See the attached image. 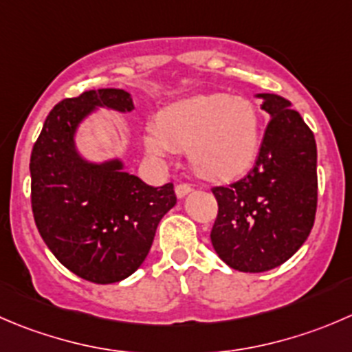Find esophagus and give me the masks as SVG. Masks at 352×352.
Segmentation results:
<instances>
[{"label": "esophagus", "instance_id": "obj_1", "mask_svg": "<svg viewBox=\"0 0 352 352\" xmlns=\"http://www.w3.org/2000/svg\"><path fill=\"white\" fill-rule=\"evenodd\" d=\"M190 190H192V186H190V184H187V182L177 184V187H175V194H177V197H184V196H187V194H189Z\"/></svg>", "mask_w": 352, "mask_h": 352}]
</instances>
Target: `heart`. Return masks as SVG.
Returning a JSON list of instances; mask_svg holds the SVG:
<instances>
[{
  "label": "heart",
  "mask_w": 352,
  "mask_h": 352,
  "mask_svg": "<svg viewBox=\"0 0 352 352\" xmlns=\"http://www.w3.org/2000/svg\"><path fill=\"white\" fill-rule=\"evenodd\" d=\"M261 122L254 103L228 94H197L170 104L146 134V149L163 158L170 149L189 153L197 173L230 179L245 172L259 151Z\"/></svg>",
  "instance_id": "1"
}]
</instances>
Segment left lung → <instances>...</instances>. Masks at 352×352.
<instances>
[{"instance_id": "left-lung-1", "label": "left lung", "mask_w": 352, "mask_h": 352, "mask_svg": "<svg viewBox=\"0 0 352 352\" xmlns=\"http://www.w3.org/2000/svg\"><path fill=\"white\" fill-rule=\"evenodd\" d=\"M270 113L254 166L211 189L218 214L211 244L228 267L261 274L287 261L308 239L318 203L316 142L311 129L277 94H258Z\"/></svg>"}]
</instances>
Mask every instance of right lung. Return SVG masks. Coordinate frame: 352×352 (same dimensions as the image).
<instances>
[{"label":"right lung","instance_id":"obj_1","mask_svg":"<svg viewBox=\"0 0 352 352\" xmlns=\"http://www.w3.org/2000/svg\"><path fill=\"white\" fill-rule=\"evenodd\" d=\"M96 107L134 110L124 89L60 101L30 155V203L41 237L65 268L94 284H113L141 267L177 196L172 182L148 186L118 160L98 165L78 155L75 131Z\"/></svg>","mask_w":352,"mask_h":352}]
</instances>
